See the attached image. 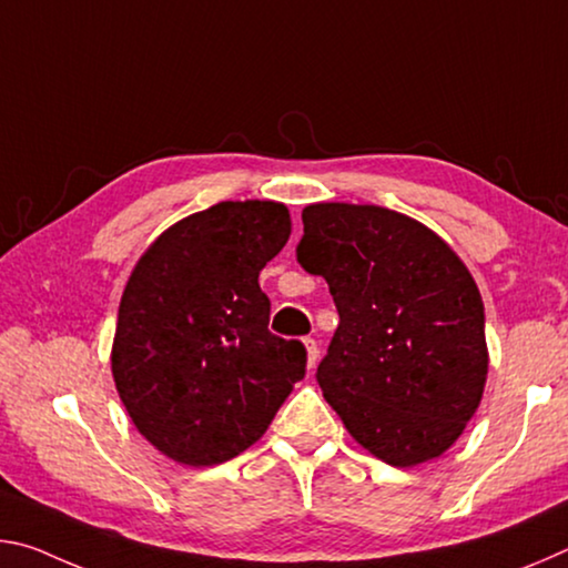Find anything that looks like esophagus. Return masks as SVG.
Listing matches in <instances>:
<instances>
[{"label": "esophagus", "mask_w": 568, "mask_h": 568, "mask_svg": "<svg viewBox=\"0 0 568 568\" xmlns=\"http://www.w3.org/2000/svg\"><path fill=\"white\" fill-rule=\"evenodd\" d=\"M305 363H307V371L315 368V361H318V343H315L313 338H305Z\"/></svg>", "instance_id": "obj_1"}]
</instances>
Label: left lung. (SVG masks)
Wrapping results in <instances>:
<instances>
[{
  "mask_svg": "<svg viewBox=\"0 0 568 568\" xmlns=\"http://www.w3.org/2000/svg\"><path fill=\"white\" fill-rule=\"evenodd\" d=\"M295 255L338 307L315 378L348 434L398 468L446 454L488 376L484 301L454 247L396 210L315 203Z\"/></svg>",
  "mask_w": 568,
  "mask_h": 568,
  "instance_id": "1",
  "label": "left lung"
}]
</instances>
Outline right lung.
<instances>
[{"label":"right lung","mask_w":568,"mask_h":568,"mask_svg":"<svg viewBox=\"0 0 568 568\" xmlns=\"http://www.w3.org/2000/svg\"><path fill=\"white\" fill-rule=\"evenodd\" d=\"M273 200H225L152 240L124 285L112 378L134 428L182 466L261 440L305 376V348L267 331L257 275L291 237Z\"/></svg>","instance_id":"add662e5"}]
</instances>
